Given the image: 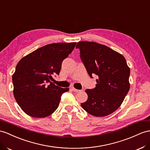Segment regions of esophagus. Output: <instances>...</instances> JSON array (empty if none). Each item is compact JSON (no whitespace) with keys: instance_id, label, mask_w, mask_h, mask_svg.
Instances as JSON below:
<instances>
[{"instance_id":"obj_1","label":"esophagus","mask_w":150,"mask_h":150,"mask_svg":"<svg viewBox=\"0 0 150 150\" xmlns=\"http://www.w3.org/2000/svg\"><path fill=\"white\" fill-rule=\"evenodd\" d=\"M71 89L74 91H75V92H76V93H78V92H80V91H82V90H79V89H75V88L74 87H71Z\"/></svg>"}]
</instances>
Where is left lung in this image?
Returning <instances> with one entry per match:
<instances>
[{"instance_id":"8db88e82","label":"left lung","mask_w":150,"mask_h":150,"mask_svg":"<svg viewBox=\"0 0 150 150\" xmlns=\"http://www.w3.org/2000/svg\"><path fill=\"white\" fill-rule=\"evenodd\" d=\"M80 58L91 78L96 75L97 84L86 89L87 100L83 109L95 117L107 116L117 110L130 89V68L125 57L105 45L94 42H79Z\"/></svg>"}]
</instances>
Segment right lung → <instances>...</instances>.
<instances>
[{
	"label": "right lung",
	"mask_w": 150,
	"mask_h": 150,
	"mask_svg": "<svg viewBox=\"0 0 150 150\" xmlns=\"http://www.w3.org/2000/svg\"><path fill=\"white\" fill-rule=\"evenodd\" d=\"M76 42L54 43L37 49L19 61L13 75L15 99L30 117L44 118L55 112L61 97L68 88L51 80L59 75L63 61L73 51Z\"/></svg>",
	"instance_id": "add662e5"
}]
</instances>
